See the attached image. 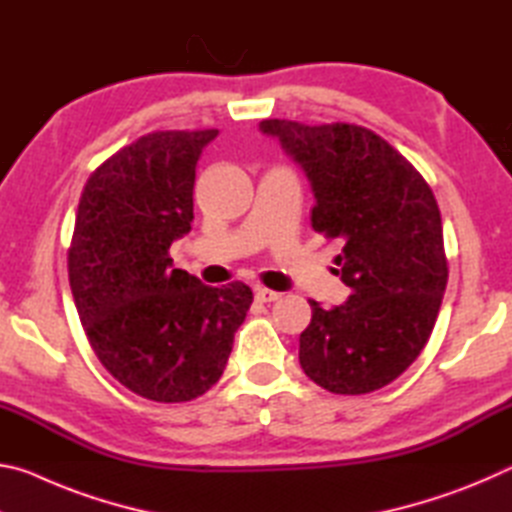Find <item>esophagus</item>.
Wrapping results in <instances>:
<instances>
[{
	"label": "esophagus",
	"mask_w": 512,
	"mask_h": 512,
	"mask_svg": "<svg viewBox=\"0 0 512 512\" xmlns=\"http://www.w3.org/2000/svg\"><path fill=\"white\" fill-rule=\"evenodd\" d=\"M280 296H282L280 291H273V289H266V287L255 289V298L259 302H275V300H280Z\"/></svg>",
	"instance_id": "1"
}]
</instances>
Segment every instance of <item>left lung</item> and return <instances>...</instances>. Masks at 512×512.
<instances>
[{"instance_id": "8db88e82", "label": "left lung", "mask_w": 512, "mask_h": 512, "mask_svg": "<svg viewBox=\"0 0 512 512\" xmlns=\"http://www.w3.org/2000/svg\"><path fill=\"white\" fill-rule=\"evenodd\" d=\"M259 128L305 169L316 196L311 228L345 244L336 273L352 293L332 309L309 300L300 366L329 393L379 391L418 359L443 302L449 271L436 196L370 128L291 119Z\"/></svg>"}]
</instances>
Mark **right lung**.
<instances>
[{
	"instance_id": "obj_1",
	"label": "right lung",
	"mask_w": 512,
	"mask_h": 512,
	"mask_svg": "<svg viewBox=\"0 0 512 512\" xmlns=\"http://www.w3.org/2000/svg\"><path fill=\"white\" fill-rule=\"evenodd\" d=\"M219 135L153 131L90 173L67 250L69 287L94 354L121 386L153 402L196 400L219 381L253 291L207 287L171 268L192 230L196 162Z\"/></svg>"
}]
</instances>
